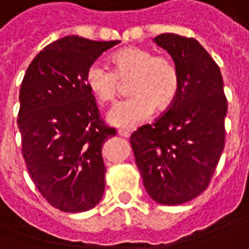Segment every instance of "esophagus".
I'll return each mask as SVG.
<instances>
[{
	"label": "esophagus",
	"mask_w": 249,
	"mask_h": 249,
	"mask_svg": "<svg viewBox=\"0 0 249 249\" xmlns=\"http://www.w3.org/2000/svg\"><path fill=\"white\" fill-rule=\"evenodd\" d=\"M119 135L121 137H125V139H128L130 136V132L129 130H124V129H120L119 130Z\"/></svg>",
	"instance_id": "34e87169"
}]
</instances>
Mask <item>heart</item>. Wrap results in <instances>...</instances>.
<instances>
[{"instance_id": "b5f03b06", "label": "heart", "mask_w": 249, "mask_h": 249, "mask_svg": "<svg viewBox=\"0 0 249 249\" xmlns=\"http://www.w3.org/2000/svg\"><path fill=\"white\" fill-rule=\"evenodd\" d=\"M114 70L95 60L85 74V83L104 104L114 102L120 90V79L132 75L130 97L119 102L107 114L114 126L132 129L152 116L156 109L170 107L179 91V71L171 59L155 56L140 47H128L113 53Z\"/></svg>"}]
</instances>
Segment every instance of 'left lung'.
<instances>
[{"label": "left lung", "mask_w": 249, "mask_h": 249, "mask_svg": "<svg viewBox=\"0 0 249 249\" xmlns=\"http://www.w3.org/2000/svg\"><path fill=\"white\" fill-rule=\"evenodd\" d=\"M179 71V91L170 109L130 136L135 160L149 197L179 205L202 193L224 149L227 98L218 66L196 39L161 34Z\"/></svg>", "instance_id": "1"}]
</instances>
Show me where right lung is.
Listing matches in <instances>:
<instances>
[{
  "mask_svg": "<svg viewBox=\"0 0 249 249\" xmlns=\"http://www.w3.org/2000/svg\"><path fill=\"white\" fill-rule=\"evenodd\" d=\"M119 43L62 37L35 56L22 79L17 125L24 160L41 196L62 212L93 209L104 196L101 148L116 129L100 120L85 74Z\"/></svg>",
  "mask_w": 249,
  "mask_h": 249,
  "instance_id": "obj_1",
  "label": "right lung"
}]
</instances>
